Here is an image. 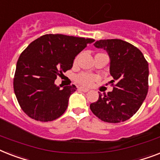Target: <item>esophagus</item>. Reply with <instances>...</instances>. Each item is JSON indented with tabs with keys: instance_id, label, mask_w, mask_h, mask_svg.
Returning a JSON list of instances; mask_svg holds the SVG:
<instances>
[{
	"instance_id": "obj_1",
	"label": "esophagus",
	"mask_w": 160,
	"mask_h": 160,
	"mask_svg": "<svg viewBox=\"0 0 160 160\" xmlns=\"http://www.w3.org/2000/svg\"><path fill=\"white\" fill-rule=\"evenodd\" d=\"M79 90L83 92H88L89 89H87V88H84V87H79Z\"/></svg>"
}]
</instances>
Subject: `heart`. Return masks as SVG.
<instances>
[{
	"instance_id": "1",
	"label": "heart",
	"mask_w": 160,
	"mask_h": 160,
	"mask_svg": "<svg viewBox=\"0 0 160 160\" xmlns=\"http://www.w3.org/2000/svg\"><path fill=\"white\" fill-rule=\"evenodd\" d=\"M77 60L78 58H76V59H75V62H77ZM75 80H76V81L78 84L89 86V85H91V84L97 80V77H96L94 75H93V74L82 72V73H80L78 74V75H76V77H75Z\"/></svg>"
}]
</instances>
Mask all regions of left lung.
<instances>
[{
    "instance_id": "1",
    "label": "left lung",
    "mask_w": 160,
    "mask_h": 160,
    "mask_svg": "<svg viewBox=\"0 0 160 160\" xmlns=\"http://www.w3.org/2000/svg\"><path fill=\"white\" fill-rule=\"evenodd\" d=\"M107 51L113 90L99 93L98 100L89 108L100 120L109 123L125 122L141 108L149 89V65L141 51L121 39H103L94 42Z\"/></svg>"
}]
</instances>
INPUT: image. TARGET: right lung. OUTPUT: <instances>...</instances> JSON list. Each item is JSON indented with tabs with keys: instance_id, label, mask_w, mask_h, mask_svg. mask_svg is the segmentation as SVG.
<instances>
[{
	"instance_id": "right-lung-1",
	"label": "right lung",
	"mask_w": 160,
	"mask_h": 160,
	"mask_svg": "<svg viewBox=\"0 0 160 160\" xmlns=\"http://www.w3.org/2000/svg\"><path fill=\"white\" fill-rule=\"evenodd\" d=\"M92 38L63 34H45L33 41L17 61L14 91L21 109L32 119L51 122L60 118L68 106L75 84L63 89L55 80L71 69L74 59Z\"/></svg>"
}]
</instances>
